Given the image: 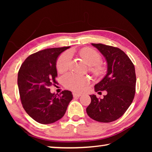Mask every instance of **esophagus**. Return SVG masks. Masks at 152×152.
Returning <instances> with one entry per match:
<instances>
[{"mask_svg": "<svg viewBox=\"0 0 152 152\" xmlns=\"http://www.w3.org/2000/svg\"><path fill=\"white\" fill-rule=\"evenodd\" d=\"M82 94L80 93H76V92H73V96L74 98H78L80 96H81Z\"/></svg>", "mask_w": 152, "mask_h": 152, "instance_id": "esophagus-1", "label": "esophagus"}]
</instances>
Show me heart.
Here are the masks:
<instances>
[{
  "label": "heart",
  "instance_id": "1",
  "mask_svg": "<svg viewBox=\"0 0 152 152\" xmlns=\"http://www.w3.org/2000/svg\"><path fill=\"white\" fill-rule=\"evenodd\" d=\"M80 53L87 64L90 65V70L94 76H101L104 73V68L101 64V56L96 50L91 48H84ZM71 53L66 51L60 56L56 63V68L60 73H63L69 68L71 62ZM87 82L85 77L76 74L70 73L64 78V84L66 88L76 91H81L84 89Z\"/></svg>",
  "mask_w": 152,
  "mask_h": 152
}]
</instances>
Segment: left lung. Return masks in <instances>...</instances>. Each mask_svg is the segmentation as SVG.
Returning <instances> with one entry per match:
<instances>
[{"label": "left lung", "mask_w": 152, "mask_h": 152, "mask_svg": "<svg viewBox=\"0 0 152 152\" xmlns=\"http://www.w3.org/2000/svg\"><path fill=\"white\" fill-rule=\"evenodd\" d=\"M98 49L107 62V72L94 91H105L107 94L99 99L96 95H90L91 102L86 113L91 119L102 123L116 121L124 114L132 103L135 93L136 76L135 67L129 58L119 48L92 43Z\"/></svg>", "instance_id": "obj_1"}]
</instances>
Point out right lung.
Instances as JSON below:
<instances>
[{"mask_svg": "<svg viewBox=\"0 0 152 152\" xmlns=\"http://www.w3.org/2000/svg\"><path fill=\"white\" fill-rule=\"evenodd\" d=\"M50 48L30 55L18 72L17 84L23 107L29 116L42 124H50L62 117L73 96L64 91L60 95L51 93L49 87L57 83L56 61L70 48Z\"/></svg>", "mask_w": 152, "mask_h": 152, "instance_id": "1", "label": "right lung"}]
</instances>
